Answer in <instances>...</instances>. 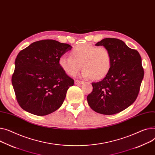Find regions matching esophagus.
Here are the masks:
<instances>
[{"label": "esophagus", "instance_id": "34e87169", "mask_svg": "<svg viewBox=\"0 0 155 155\" xmlns=\"http://www.w3.org/2000/svg\"><path fill=\"white\" fill-rule=\"evenodd\" d=\"M84 84V81H80V80H75V85H80Z\"/></svg>", "mask_w": 155, "mask_h": 155}]
</instances>
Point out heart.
<instances>
[{
	"label": "heart",
	"instance_id": "obj_1",
	"mask_svg": "<svg viewBox=\"0 0 155 155\" xmlns=\"http://www.w3.org/2000/svg\"><path fill=\"white\" fill-rule=\"evenodd\" d=\"M58 64L66 74L74 76L83 67L82 76L95 80L107 75L112 65V56L105 47H97L90 44L77 45L71 51V55H61Z\"/></svg>",
	"mask_w": 155,
	"mask_h": 155
}]
</instances>
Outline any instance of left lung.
<instances>
[{
	"label": "left lung",
	"instance_id": "1",
	"mask_svg": "<svg viewBox=\"0 0 155 155\" xmlns=\"http://www.w3.org/2000/svg\"><path fill=\"white\" fill-rule=\"evenodd\" d=\"M95 45L110 50L112 65L104 79L91 84L88 104L100 114L114 115L130 107L138 97L144 77L141 58L137 50L118 38H104Z\"/></svg>",
	"mask_w": 155,
	"mask_h": 155
}]
</instances>
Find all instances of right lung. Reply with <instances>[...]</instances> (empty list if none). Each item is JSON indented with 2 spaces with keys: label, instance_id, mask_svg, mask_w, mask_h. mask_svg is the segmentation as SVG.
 <instances>
[{
  "label": "right lung",
  "instance_id": "right-lung-1",
  "mask_svg": "<svg viewBox=\"0 0 155 155\" xmlns=\"http://www.w3.org/2000/svg\"><path fill=\"white\" fill-rule=\"evenodd\" d=\"M71 48L54 40H44L31 44L18 53L12 84L23 110L44 116L61 106L74 80L61 69L58 60Z\"/></svg>",
  "mask_w": 155,
  "mask_h": 155
}]
</instances>
